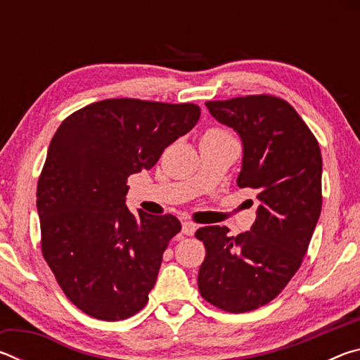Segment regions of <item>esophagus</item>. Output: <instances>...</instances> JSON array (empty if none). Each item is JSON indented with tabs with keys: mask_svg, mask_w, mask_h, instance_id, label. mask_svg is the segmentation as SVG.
<instances>
[{
	"mask_svg": "<svg viewBox=\"0 0 360 360\" xmlns=\"http://www.w3.org/2000/svg\"><path fill=\"white\" fill-rule=\"evenodd\" d=\"M195 230H197V225H195V224H192V222L182 224V233H184V235L192 236L195 233Z\"/></svg>",
	"mask_w": 360,
	"mask_h": 360,
	"instance_id": "obj_1",
	"label": "esophagus"
}]
</instances>
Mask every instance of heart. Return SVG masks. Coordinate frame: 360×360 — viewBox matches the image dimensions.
<instances>
[{
    "mask_svg": "<svg viewBox=\"0 0 360 360\" xmlns=\"http://www.w3.org/2000/svg\"><path fill=\"white\" fill-rule=\"evenodd\" d=\"M210 131H219V130H210Z\"/></svg>",
    "mask_w": 360,
    "mask_h": 360,
    "instance_id": "heart-1",
    "label": "heart"
}]
</instances>
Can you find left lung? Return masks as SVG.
<instances>
[{"label": "left lung", "instance_id": "left-lung-1", "mask_svg": "<svg viewBox=\"0 0 360 360\" xmlns=\"http://www.w3.org/2000/svg\"><path fill=\"white\" fill-rule=\"evenodd\" d=\"M219 124L241 139L240 187L255 188L259 206L246 233L202 227L206 257L198 289L206 302L246 313L271 302L295 271L321 216L322 157L319 144L288 101L252 95L206 103Z\"/></svg>", "mask_w": 360, "mask_h": 360}]
</instances>
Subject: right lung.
Masks as SVG:
<instances>
[{
	"label": "right lung",
	"mask_w": 360,
	"mask_h": 360,
	"mask_svg": "<svg viewBox=\"0 0 360 360\" xmlns=\"http://www.w3.org/2000/svg\"><path fill=\"white\" fill-rule=\"evenodd\" d=\"M200 119L192 103L103 100L62 122L36 192L42 255L65 295L85 314L120 321L149 300L169 240L172 214L127 208V179Z\"/></svg>",
	"instance_id": "obj_1"
}]
</instances>
